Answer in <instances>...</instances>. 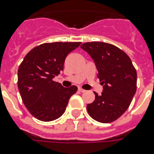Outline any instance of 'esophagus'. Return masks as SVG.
<instances>
[{
	"mask_svg": "<svg viewBox=\"0 0 154 154\" xmlns=\"http://www.w3.org/2000/svg\"><path fill=\"white\" fill-rule=\"evenodd\" d=\"M78 90H79V91L81 92V93H85V90L82 89V88H78Z\"/></svg>",
	"mask_w": 154,
	"mask_h": 154,
	"instance_id": "34e87169",
	"label": "esophagus"
}]
</instances>
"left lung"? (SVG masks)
Returning a JSON list of instances; mask_svg holds the SVG:
<instances>
[{
  "mask_svg": "<svg viewBox=\"0 0 154 154\" xmlns=\"http://www.w3.org/2000/svg\"><path fill=\"white\" fill-rule=\"evenodd\" d=\"M94 59L103 86L100 95L87 105L89 116L97 122L109 123L129 108L137 90V71L123 50L105 42H86L81 45Z\"/></svg>",
  "mask_w": 154,
  "mask_h": 154,
  "instance_id": "8db88e82",
  "label": "left lung"
}]
</instances>
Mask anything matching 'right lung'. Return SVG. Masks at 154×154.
Here are the masks:
<instances>
[{
	"label": "right lung",
	"instance_id": "add662e5",
	"mask_svg": "<svg viewBox=\"0 0 154 154\" xmlns=\"http://www.w3.org/2000/svg\"><path fill=\"white\" fill-rule=\"evenodd\" d=\"M82 42L44 43L30 50L18 68V89L29 112L42 122L57 119L65 111L77 86L63 87L53 77L64 69L70 52Z\"/></svg>",
	"mask_w": 154,
	"mask_h": 154
}]
</instances>
